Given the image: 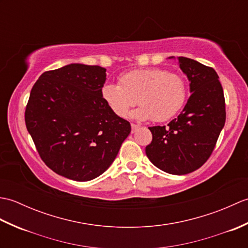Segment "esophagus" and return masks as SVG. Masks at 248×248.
<instances>
[{
    "instance_id": "1",
    "label": "esophagus",
    "mask_w": 248,
    "mask_h": 248,
    "mask_svg": "<svg viewBox=\"0 0 248 248\" xmlns=\"http://www.w3.org/2000/svg\"><path fill=\"white\" fill-rule=\"evenodd\" d=\"M131 128H132V133H134L135 131L140 128V125L135 124H131Z\"/></svg>"
}]
</instances>
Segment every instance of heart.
<instances>
[{
	"label": "heart",
	"mask_w": 248,
	"mask_h": 248,
	"mask_svg": "<svg viewBox=\"0 0 248 248\" xmlns=\"http://www.w3.org/2000/svg\"><path fill=\"white\" fill-rule=\"evenodd\" d=\"M187 87L183 77L161 68H145L124 73L119 85L107 83L101 97L112 112L120 118L127 117L138 102L133 117L139 120L152 118L162 123L173 117L186 103Z\"/></svg>",
	"instance_id": "heart-1"
}]
</instances>
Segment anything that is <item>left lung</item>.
<instances>
[{
    "label": "left lung",
    "mask_w": 248,
    "mask_h": 248,
    "mask_svg": "<svg viewBox=\"0 0 248 248\" xmlns=\"http://www.w3.org/2000/svg\"><path fill=\"white\" fill-rule=\"evenodd\" d=\"M178 61L192 94L177 118L167 125L149 128L152 140L146 155L161 170L186 175L198 170L211 155L225 125L226 109L217 71L187 57L179 56Z\"/></svg>",
    "instance_id": "left-lung-1"
}]
</instances>
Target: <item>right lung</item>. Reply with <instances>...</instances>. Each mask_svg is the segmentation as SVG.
Segmentation results:
<instances>
[{"label": "right lung", "mask_w": 248, "mask_h": 248, "mask_svg": "<svg viewBox=\"0 0 248 248\" xmlns=\"http://www.w3.org/2000/svg\"><path fill=\"white\" fill-rule=\"evenodd\" d=\"M107 69L70 64L46 71L31 91L25 124L46 165L75 181L103 173L131 132L101 97Z\"/></svg>", "instance_id": "right-lung-1"}]
</instances>
